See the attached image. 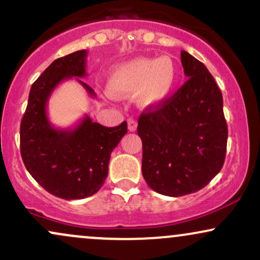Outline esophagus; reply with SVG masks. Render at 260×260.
Instances as JSON below:
<instances>
[{
    "instance_id": "esophagus-1",
    "label": "esophagus",
    "mask_w": 260,
    "mask_h": 260,
    "mask_svg": "<svg viewBox=\"0 0 260 260\" xmlns=\"http://www.w3.org/2000/svg\"><path fill=\"white\" fill-rule=\"evenodd\" d=\"M127 124H128V131H129V132H134V131L137 129V126H138V124H137V121L133 120V118H128Z\"/></svg>"
}]
</instances>
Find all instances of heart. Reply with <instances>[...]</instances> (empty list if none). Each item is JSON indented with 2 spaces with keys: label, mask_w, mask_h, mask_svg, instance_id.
Returning <instances> with one entry per match:
<instances>
[{
  "label": "heart",
  "mask_w": 260,
  "mask_h": 260,
  "mask_svg": "<svg viewBox=\"0 0 260 260\" xmlns=\"http://www.w3.org/2000/svg\"><path fill=\"white\" fill-rule=\"evenodd\" d=\"M177 78V67L170 57L136 58L110 73L106 90L115 98H127L138 91L140 105L155 107L171 96Z\"/></svg>",
  "instance_id": "b5f03b06"
}]
</instances>
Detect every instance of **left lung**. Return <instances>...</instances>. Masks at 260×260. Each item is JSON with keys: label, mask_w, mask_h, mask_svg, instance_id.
<instances>
[{"label": "left lung", "mask_w": 260, "mask_h": 260, "mask_svg": "<svg viewBox=\"0 0 260 260\" xmlns=\"http://www.w3.org/2000/svg\"><path fill=\"white\" fill-rule=\"evenodd\" d=\"M181 62L188 80L138 120L142 174L160 194L198 192L219 174L226 155L228 124L222 94L208 68L187 51Z\"/></svg>", "instance_id": "obj_1"}]
</instances>
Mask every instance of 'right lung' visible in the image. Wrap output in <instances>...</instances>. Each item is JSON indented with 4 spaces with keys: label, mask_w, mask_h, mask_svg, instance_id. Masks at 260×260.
<instances>
[{
    "label": "right lung",
    "mask_w": 260,
    "mask_h": 260,
    "mask_svg": "<svg viewBox=\"0 0 260 260\" xmlns=\"http://www.w3.org/2000/svg\"><path fill=\"white\" fill-rule=\"evenodd\" d=\"M86 50L57 58L31 85L20 123V154L26 170L44 189L66 199H83L103 187L112 150L127 133V122L104 127L88 115L74 128L59 129L50 123L47 101L55 88L72 77L86 76ZM90 96L95 92L77 79Z\"/></svg>",
    "instance_id": "obj_1"
}]
</instances>
